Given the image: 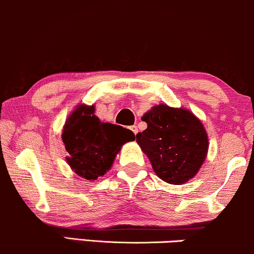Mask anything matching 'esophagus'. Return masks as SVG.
<instances>
[{
	"mask_svg": "<svg viewBox=\"0 0 254 254\" xmlns=\"http://www.w3.org/2000/svg\"><path fill=\"white\" fill-rule=\"evenodd\" d=\"M130 130L132 131V132L135 133V135H137V132H138V127H137L136 125H133V127H130Z\"/></svg>",
	"mask_w": 254,
	"mask_h": 254,
	"instance_id": "esophagus-1",
	"label": "esophagus"
}]
</instances>
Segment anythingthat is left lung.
<instances>
[{"mask_svg": "<svg viewBox=\"0 0 254 254\" xmlns=\"http://www.w3.org/2000/svg\"><path fill=\"white\" fill-rule=\"evenodd\" d=\"M148 127L136 142L148 156L156 175L170 185H183L196 175L208 152V136L193 112L167 104L143 115Z\"/></svg>", "mask_w": 254, "mask_h": 254, "instance_id": "obj_1", "label": "left lung"}]
</instances>
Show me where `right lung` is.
<instances>
[{
  "label": "right lung",
  "mask_w": 254,
  "mask_h": 254,
  "mask_svg": "<svg viewBox=\"0 0 254 254\" xmlns=\"http://www.w3.org/2000/svg\"><path fill=\"white\" fill-rule=\"evenodd\" d=\"M94 105L79 104L67 117L63 129L67 163L77 175L94 181L111 169L125 143L135 140L129 129L102 123L94 115Z\"/></svg>",
  "instance_id": "right-lung-1"
}]
</instances>
